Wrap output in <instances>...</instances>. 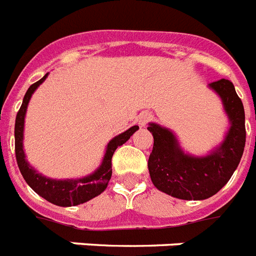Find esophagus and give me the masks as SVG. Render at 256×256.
I'll use <instances>...</instances> for the list:
<instances>
[{
  "instance_id": "1",
  "label": "esophagus",
  "mask_w": 256,
  "mask_h": 256,
  "mask_svg": "<svg viewBox=\"0 0 256 256\" xmlns=\"http://www.w3.org/2000/svg\"><path fill=\"white\" fill-rule=\"evenodd\" d=\"M151 120H152V114L148 113V112H143V113L139 114L135 121H136L139 126H146Z\"/></svg>"
}]
</instances>
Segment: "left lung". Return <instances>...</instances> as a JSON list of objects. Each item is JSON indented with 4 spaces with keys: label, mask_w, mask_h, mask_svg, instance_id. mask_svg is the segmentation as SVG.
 <instances>
[{
    "label": "left lung",
    "mask_w": 256,
    "mask_h": 256,
    "mask_svg": "<svg viewBox=\"0 0 256 256\" xmlns=\"http://www.w3.org/2000/svg\"><path fill=\"white\" fill-rule=\"evenodd\" d=\"M220 96L230 128L217 147L204 156L186 152L172 130L148 124L154 147L148 158V171L154 186L160 192L180 200H205L225 186L238 167L246 143L244 109L230 80L221 78L209 84Z\"/></svg>",
    "instance_id": "8db88e82"
}]
</instances>
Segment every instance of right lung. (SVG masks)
<instances>
[{
	"label": "right lung",
	"mask_w": 256,
	"mask_h": 256,
	"mask_svg": "<svg viewBox=\"0 0 256 256\" xmlns=\"http://www.w3.org/2000/svg\"><path fill=\"white\" fill-rule=\"evenodd\" d=\"M47 76L48 74H46L40 80L34 82L27 89L20 112L16 113V128H14L16 163H18V167H20L24 182L31 186L34 192L38 193L39 196L58 206H74V205H80V204L92 200L106 189L110 178H112V156H113L114 151L120 146H122L124 143L128 142L130 136L139 128L132 126L122 134L114 136L108 143L105 155H104L100 167L90 175L80 178H64V180H58V178H51L42 175L27 162L24 150V130L27 105L30 102L31 96L38 89L39 85L47 78Z\"/></svg>",
	"instance_id": "add662e5"
}]
</instances>
